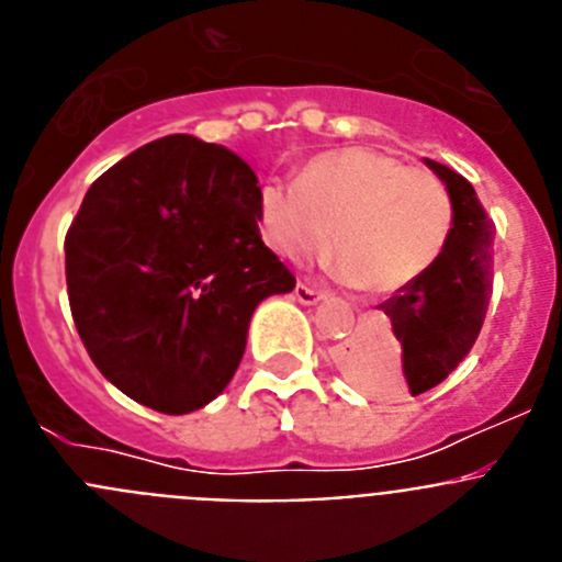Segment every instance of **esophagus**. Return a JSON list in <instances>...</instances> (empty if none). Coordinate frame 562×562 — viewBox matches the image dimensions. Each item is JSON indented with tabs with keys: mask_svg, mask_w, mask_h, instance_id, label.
Segmentation results:
<instances>
[{
	"mask_svg": "<svg viewBox=\"0 0 562 562\" xmlns=\"http://www.w3.org/2000/svg\"><path fill=\"white\" fill-rule=\"evenodd\" d=\"M295 297H297V301H301V304H304V306H315L317 301H324V295H321V292L312 290V286H306V284H297V286H295Z\"/></svg>",
	"mask_w": 562,
	"mask_h": 562,
	"instance_id": "obj_1",
	"label": "esophagus"
}]
</instances>
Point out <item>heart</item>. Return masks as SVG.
<instances>
[{
    "label": "heart",
    "instance_id": "heart-1",
    "mask_svg": "<svg viewBox=\"0 0 562 562\" xmlns=\"http://www.w3.org/2000/svg\"><path fill=\"white\" fill-rule=\"evenodd\" d=\"M258 225L278 256L297 258L329 241V267L366 290L391 292L430 270L448 245L453 200L428 168L376 148H340L304 166L295 182H267Z\"/></svg>",
    "mask_w": 562,
    "mask_h": 562
}]
</instances>
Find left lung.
<instances>
[{"label":"left lung","instance_id":"obj_1","mask_svg":"<svg viewBox=\"0 0 562 562\" xmlns=\"http://www.w3.org/2000/svg\"><path fill=\"white\" fill-rule=\"evenodd\" d=\"M425 162L453 200L448 245L430 270L380 304L389 337L366 331L337 355L342 374L382 394L408 389L419 396L439 385L473 349L493 295V220L461 173Z\"/></svg>","mask_w":562,"mask_h":562}]
</instances>
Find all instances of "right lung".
Listing matches in <instances>:
<instances>
[{"label":"right lung","mask_w":562,"mask_h":562,"mask_svg":"<svg viewBox=\"0 0 562 562\" xmlns=\"http://www.w3.org/2000/svg\"><path fill=\"white\" fill-rule=\"evenodd\" d=\"M241 157L168 134L101 173L64 241L72 321L114 389L191 414L227 389L256 306L295 290Z\"/></svg>","instance_id":"add662e5"}]
</instances>
